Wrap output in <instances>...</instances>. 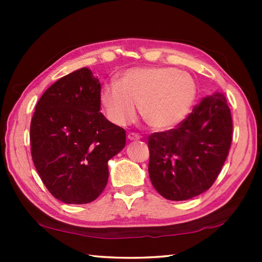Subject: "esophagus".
<instances>
[{
  "label": "esophagus",
  "instance_id": "34e87169",
  "mask_svg": "<svg viewBox=\"0 0 262 262\" xmlns=\"http://www.w3.org/2000/svg\"><path fill=\"white\" fill-rule=\"evenodd\" d=\"M128 140L130 141H136V140H140L141 139V135L137 134V133H129V134L127 135Z\"/></svg>",
  "mask_w": 262,
  "mask_h": 262
}]
</instances>
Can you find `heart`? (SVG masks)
<instances>
[{"label": "heart", "mask_w": 262, "mask_h": 262, "mask_svg": "<svg viewBox=\"0 0 262 262\" xmlns=\"http://www.w3.org/2000/svg\"><path fill=\"white\" fill-rule=\"evenodd\" d=\"M196 95L190 75L172 68H132L117 84L103 88L100 103L106 117L118 126H127L141 115L148 126L163 130L184 120Z\"/></svg>", "instance_id": "b5f03b06"}]
</instances>
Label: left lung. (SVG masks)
<instances>
[{"mask_svg": "<svg viewBox=\"0 0 262 262\" xmlns=\"http://www.w3.org/2000/svg\"><path fill=\"white\" fill-rule=\"evenodd\" d=\"M232 142V118L223 94L207 96L173 129L149 136V176L167 200L183 201L209 189Z\"/></svg>", "mask_w": 262, "mask_h": 262, "instance_id": "8db88e82", "label": "left lung"}]
</instances>
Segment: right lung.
Masks as SVG:
<instances>
[{
	"label": "right lung",
	"mask_w": 262,
	"mask_h": 262,
	"mask_svg": "<svg viewBox=\"0 0 262 262\" xmlns=\"http://www.w3.org/2000/svg\"><path fill=\"white\" fill-rule=\"evenodd\" d=\"M100 83L90 69L61 77L35 105L30 127L31 156L57 200H96L108 180L107 162L125 148L126 132L100 111Z\"/></svg>",
	"instance_id": "1"
}]
</instances>
